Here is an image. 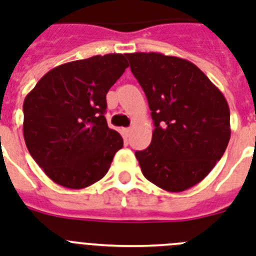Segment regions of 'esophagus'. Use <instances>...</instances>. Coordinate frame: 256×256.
<instances>
[{
  "label": "esophagus",
  "mask_w": 256,
  "mask_h": 256,
  "mask_svg": "<svg viewBox=\"0 0 256 256\" xmlns=\"http://www.w3.org/2000/svg\"><path fill=\"white\" fill-rule=\"evenodd\" d=\"M130 132H132V130H130V128H122V134H124V138H128V135H130Z\"/></svg>",
  "instance_id": "34e87169"
}]
</instances>
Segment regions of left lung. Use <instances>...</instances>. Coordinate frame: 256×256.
<instances>
[{
    "label": "left lung",
    "instance_id": "1",
    "mask_svg": "<svg viewBox=\"0 0 256 256\" xmlns=\"http://www.w3.org/2000/svg\"><path fill=\"white\" fill-rule=\"evenodd\" d=\"M146 93L154 121L151 144L136 151L144 178L167 192H182L206 178L225 152L230 109L200 68L159 52L126 54Z\"/></svg>",
    "mask_w": 256,
    "mask_h": 256
}]
</instances>
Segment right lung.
<instances>
[{"label":"right lung","instance_id":"right-lung-1","mask_svg":"<svg viewBox=\"0 0 256 256\" xmlns=\"http://www.w3.org/2000/svg\"><path fill=\"white\" fill-rule=\"evenodd\" d=\"M128 67L122 54L74 60L48 70L26 96L27 150L56 184L82 189L109 171L124 139L108 128L106 93Z\"/></svg>","mask_w":256,"mask_h":256}]
</instances>
